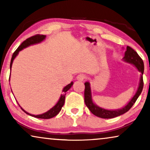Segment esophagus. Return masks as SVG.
I'll list each match as a JSON object with an SVG mask.
<instances>
[{
    "label": "esophagus",
    "instance_id": "esophagus-1",
    "mask_svg": "<svg viewBox=\"0 0 150 150\" xmlns=\"http://www.w3.org/2000/svg\"><path fill=\"white\" fill-rule=\"evenodd\" d=\"M86 78V76L85 74H80L77 76V80H79V81H83V80H85Z\"/></svg>",
    "mask_w": 150,
    "mask_h": 150
}]
</instances>
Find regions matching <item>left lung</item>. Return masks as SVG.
Listing matches in <instances>:
<instances>
[{"instance_id": "left-lung-1", "label": "left lung", "mask_w": 150, "mask_h": 150, "mask_svg": "<svg viewBox=\"0 0 150 150\" xmlns=\"http://www.w3.org/2000/svg\"><path fill=\"white\" fill-rule=\"evenodd\" d=\"M124 60L127 63H130V64L134 65L137 67L139 71L141 73V76L140 79V83L138 87V89L128 104L124 108L121 109L117 110H106L104 108H100L99 106L96 105L92 101L91 98V87H90V84L89 82H86L85 83V102L86 106H87L90 111L93 113L94 115L104 119H110L114 118L115 117L120 116L121 115L124 114L125 112L128 111L130 109L131 107L133 106V104L137 101V98L140 96V94L142 92L143 88V74L144 72V64L142 59L139 56L136 51L133 50L130 46H127L126 51L125 52V56L124 57Z\"/></svg>"}]
</instances>
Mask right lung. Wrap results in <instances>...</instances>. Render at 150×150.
<instances>
[{
  "label": "right lung",
  "instance_id": "obj_1",
  "mask_svg": "<svg viewBox=\"0 0 150 150\" xmlns=\"http://www.w3.org/2000/svg\"><path fill=\"white\" fill-rule=\"evenodd\" d=\"M45 38H46V35H36L30 37V38L26 39L25 41H24V42L21 44V45H20V46L17 48V50H16L15 52H13V55H12L11 63H10V69H11L12 63H13V61L14 60V59L16 58V57L18 54V52H19L20 50H22V49L26 48V47L30 46V45L40 43L41 42H42V41L44 40ZM72 85H73V82H71V83H69L67 86H65V87L63 88V89L62 91L63 94H61V96L60 98H59L58 102H57V103L55 104V105L53 106L52 108H50V110H48V111L46 112H44V113L35 115H32V114L28 113V112L25 111V110H24L22 108H21L22 110H23V111L25 112V113L29 115L32 116V117H36V118L50 119L52 117H54V116H56L61 111V108H62L63 106L64 105L65 98V95H66V91H68V90L70 89Z\"/></svg>",
  "mask_w": 150,
  "mask_h": 150
}]
</instances>
